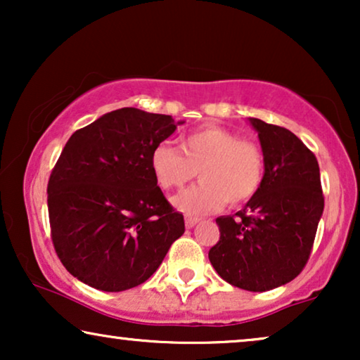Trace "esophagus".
I'll list each match as a JSON object with an SVG mask.
<instances>
[{
	"label": "esophagus",
	"mask_w": 360,
	"mask_h": 360,
	"mask_svg": "<svg viewBox=\"0 0 360 360\" xmlns=\"http://www.w3.org/2000/svg\"><path fill=\"white\" fill-rule=\"evenodd\" d=\"M198 218H195V216H185V226H186V228H188V229H191V228H193V226L196 224V223H198Z\"/></svg>",
	"instance_id": "1"
}]
</instances>
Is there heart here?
<instances>
[{"label":"heart","mask_w":360,"mask_h":360,"mask_svg":"<svg viewBox=\"0 0 360 360\" xmlns=\"http://www.w3.org/2000/svg\"><path fill=\"white\" fill-rule=\"evenodd\" d=\"M150 167L162 188H180L195 174L200 181L174 198L188 214L240 205L257 193L265 174L264 152L254 142L219 126H203L180 137V147L162 142L150 154Z\"/></svg>","instance_id":"1"}]
</instances>
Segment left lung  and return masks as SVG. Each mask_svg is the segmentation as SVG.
Wrapping results in <instances>:
<instances>
[{"label": "left lung", "instance_id": "obj_1", "mask_svg": "<svg viewBox=\"0 0 360 360\" xmlns=\"http://www.w3.org/2000/svg\"><path fill=\"white\" fill-rule=\"evenodd\" d=\"M265 174L257 193L234 216H219L210 262L226 282L267 292L297 277L308 262L324 198L316 157L292 131L249 117Z\"/></svg>", "mask_w": 360, "mask_h": 360}]
</instances>
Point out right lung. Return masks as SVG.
I'll return each instance as SVG.
<instances>
[{
    "label": "right lung",
    "mask_w": 360,
    "mask_h": 360,
    "mask_svg": "<svg viewBox=\"0 0 360 360\" xmlns=\"http://www.w3.org/2000/svg\"><path fill=\"white\" fill-rule=\"evenodd\" d=\"M172 116L137 108L106 112L72 134L47 185L52 243L65 269L103 292L144 283L174 240L184 214L165 200L150 167L172 136Z\"/></svg>",
    "instance_id": "obj_1"
}]
</instances>
